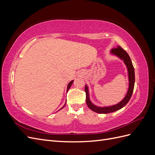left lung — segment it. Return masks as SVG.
Masks as SVG:
<instances>
[{
    "label": "left lung",
    "instance_id": "1",
    "mask_svg": "<svg viewBox=\"0 0 155 155\" xmlns=\"http://www.w3.org/2000/svg\"><path fill=\"white\" fill-rule=\"evenodd\" d=\"M110 54L117 56L120 59L124 61V63L126 65L128 72V78H129V88L127 92L124 99L121 100L118 104L114 105L108 106V107H98L93 104L90 100L89 96V91L88 87L86 85L85 87V91L86 92V103L89 109H91L94 112H97L100 114H108L110 112H113L116 110H118L123 108L125 105L127 104L130 100L131 96H132L134 87V81H135V74H134V69L133 65L131 61L130 58L128 54L121 47L118 46L116 48L112 49L110 51Z\"/></svg>",
    "mask_w": 155,
    "mask_h": 155
}]
</instances>
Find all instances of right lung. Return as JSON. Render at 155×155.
<instances>
[{"label":"right lung","mask_w":155,"mask_h":155,"mask_svg":"<svg viewBox=\"0 0 155 155\" xmlns=\"http://www.w3.org/2000/svg\"><path fill=\"white\" fill-rule=\"evenodd\" d=\"M73 82H74V80H72V81H70L68 84V86H67V92H68V91L69 90V89H70V87H71V85H72V84L73 83ZM65 105H66V103H65V104L63 105V107L61 108V109H63V108L65 106ZM60 109V110H61Z\"/></svg>","instance_id":"1"}]
</instances>
